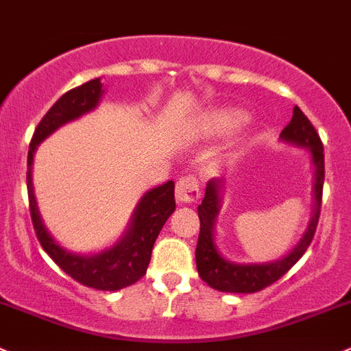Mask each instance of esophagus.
Listing matches in <instances>:
<instances>
[{"label": "esophagus", "instance_id": "1", "mask_svg": "<svg viewBox=\"0 0 351 351\" xmlns=\"http://www.w3.org/2000/svg\"><path fill=\"white\" fill-rule=\"evenodd\" d=\"M176 199L177 202H196L199 199V187L194 177L186 176L177 180L176 184Z\"/></svg>", "mask_w": 351, "mask_h": 351}]
</instances>
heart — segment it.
<instances>
[{
    "label": "heart",
    "instance_id": "1",
    "mask_svg": "<svg viewBox=\"0 0 351 351\" xmlns=\"http://www.w3.org/2000/svg\"><path fill=\"white\" fill-rule=\"evenodd\" d=\"M248 113L238 108H219L204 113L197 121V132L204 136H218L240 128L248 121Z\"/></svg>",
    "mask_w": 351,
    "mask_h": 351
}]
</instances>
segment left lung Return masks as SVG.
Instances as JSON below:
<instances>
[{
  "label": "left lung",
  "mask_w": 351,
  "mask_h": 351,
  "mask_svg": "<svg viewBox=\"0 0 351 351\" xmlns=\"http://www.w3.org/2000/svg\"><path fill=\"white\" fill-rule=\"evenodd\" d=\"M280 140L294 147L309 150L311 164H313V211H311L309 225L301 240L287 255L274 262L263 263H237L225 258L218 250L215 240V226L218 213L221 209V189L225 180L211 179L206 184L204 199L197 206L201 230L196 247V267L199 277L213 289L221 292H238V294H250L265 289L274 284L295 265L299 258L308 250L316 231L319 219L321 194L324 182V154L323 143L314 126L311 125L304 113L294 106L292 120L280 133Z\"/></svg>",
  "instance_id": "1"
}]
</instances>
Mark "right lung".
<instances>
[{
    "mask_svg": "<svg viewBox=\"0 0 351 351\" xmlns=\"http://www.w3.org/2000/svg\"><path fill=\"white\" fill-rule=\"evenodd\" d=\"M104 95L101 77L93 79L79 88L71 89L56 101L52 108L35 128L28 149L27 162V189L30 201V215L35 233L42 248L50 255V258L77 282L97 289V291H120L123 287L135 284L142 279L150 263L152 248L160 233L162 226L174 213V182L167 180L162 186L147 191L138 201L133 215L130 218L125 233L117 240V243L97 254H74L67 248L60 247L59 241L50 234L43 223L37 206V197L34 193V155L37 147L56 130L71 123L82 114L91 113L99 104Z\"/></svg>",
    "mask_w": 351,
    "mask_h": 351,
    "instance_id": "obj_1",
    "label": "right lung"
}]
</instances>
